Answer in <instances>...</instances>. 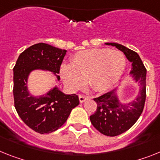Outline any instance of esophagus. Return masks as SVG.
<instances>
[{"mask_svg":"<svg viewBox=\"0 0 160 160\" xmlns=\"http://www.w3.org/2000/svg\"><path fill=\"white\" fill-rule=\"evenodd\" d=\"M89 98V97H87V96H84V95H79V100H80V102L83 103L86 100H88Z\"/></svg>","mask_w":160,"mask_h":160,"instance_id":"34e87169","label":"esophagus"}]
</instances>
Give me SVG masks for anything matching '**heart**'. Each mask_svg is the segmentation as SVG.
<instances>
[{
  "mask_svg": "<svg viewBox=\"0 0 160 160\" xmlns=\"http://www.w3.org/2000/svg\"><path fill=\"white\" fill-rule=\"evenodd\" d=\"M126 68V58L119 51L93 48L79 51L63 64L60 73L63 83L71 91L81 88L87 80L94 91L104 92L118 82Z\"/></svg>",
  "mask_w": 160,
  "mask_h": 160,
  "instance_id": "b5f03b06",
  "label": "heart"
}]
</instances>
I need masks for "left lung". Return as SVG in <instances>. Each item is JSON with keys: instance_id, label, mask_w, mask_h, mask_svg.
Masks as SVG:
<instances>
[{"instance_id": "left-lung-1", "label": "left lung", "mask_w": 160, "mask_h": 160, "mask_svg": "<svg viewBox=\"0 0 160 160\" xmlns=\"http://www.w3.org/2000/svg\"><path fill=\"white\" fill-rule=\"evenodd\" d=\"M105 44L115 47L125 54L131 63L130 76L139 84L138 95L129 103H123L119 100L117 89L93 99L97 102V108L95 113L90 116L92 124L101 134L113 137L128 130L142 113L146 101L147 69L135 51L116 42Z\"/></svg>"}]
</instances>
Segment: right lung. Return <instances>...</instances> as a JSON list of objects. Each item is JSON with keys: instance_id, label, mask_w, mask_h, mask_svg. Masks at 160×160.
Instances as JSON below:
<instances>
[{"instance_id": "add662e5", "label": "right lung", "mask_w": 160, "mask_h": 160, "mask_svg": "<svg viewBox=\"0 0 160 160\" xmlns=\"http://www.w3.org/2000/svg\"><path fill=\"white\" fill-rule=\"evenodd\" d=\"M66 52L49 44H34L21 53L13 68L15 109L25 124L39 134L58 130L80 103L78 96L63 93L57 86L38 97L31 95L28 90V77L34 70L49 71L57 80H60L57 74Z\"/></svg>"}]
</instances>
